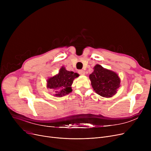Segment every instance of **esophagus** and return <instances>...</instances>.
Instances as JSON below:
<instances>
[{
	"instance_id": "obj_1",
	"label": "esophagus",
	"mask_w": 151,
	"mask_h": 151,
	"mask_svg": "<svg viewBox=\"0 0 151 151\" xmlns=\"http://www.w3.org/2000/svg\"><path fill=\"white\" fill-rule=\"evenodd\" d=\"M78 73H79V74L81 75H85V71L84 70H79L78 71Z\"/></svg>"
}]
</instances>
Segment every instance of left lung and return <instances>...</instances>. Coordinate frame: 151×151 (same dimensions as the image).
I'll list each match as a JSON object with an SVG mask.
<instances>
[{
	"instance_id": "obj_1",
	"label": "left lung",
	"mask_w": 151,
	"mask_h": 151,
	"mask_svg": "<svg viewBox=\"0 0 151 151\" xmlns=\"http://www.w3.org/2000/svg\"><path fill=\"white\" fill-rule=\"evenodd\" d=\"M89 79L95 92L103 97H112L121 86V79L117 73L99 64L94 66Z\"/></svg>"
}]
</instances>
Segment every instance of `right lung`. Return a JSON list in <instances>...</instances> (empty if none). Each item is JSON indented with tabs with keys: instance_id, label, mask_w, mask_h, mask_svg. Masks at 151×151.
<instances>
[{
	"instance_id": "add662e5",
	"label": "right lung",
	"mask_w": 151,
	"mask_h": 151,
	"mask_svg": "<svg viewBox=\"0 0 151 151\" xmlns=\"http://www.w3.org/2000/svg\"><path fill=\"white\" fill-rule=\"evenodd\" d=\"M79 75L78 73H74L73 71L67 70L65 67L62 66L57 75L47 78L46 88L54 90V97H61L66 96L72 92L71 86L73 80Z\"/></svg>"
}]
</instances>
